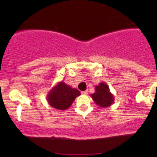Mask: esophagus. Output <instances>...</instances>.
Masks as SVG:
<instances>
[{
    "label": "esophagus",
    "mask_w": 157,
    "mask_h": 157,
    "mask_svg": "<svg viewBox=\"0 0 157 157\" xmlns=\"http://www.w3.org/2000/svg\"><path fill=\"white\" fill-rule=\"evenodd\" d=\"M82 94H84V95H86L88 94V91H82Z\"/></svg>",
    "instance_id": "34e87169"
}]
</instances>
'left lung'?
I'll return each instance as SVG.
<instances>
[{
  "label": "left lung",
  "mask_w": 157,
  "mask_h": 157,
  "mask_svg": "<svg viewBox=\"0 0 157 157\" xmlns=\"http://www.w3.org/2000/svg\"><path fill=\"white\" fill-rule=\"evenodd\" d=\"M94 102L102 108L109 107L114 101V96L110 91L107 83L102 82L95 86V92L91 94Z\"/></svg>",
  "instance_id": "1"
}]
</instances>
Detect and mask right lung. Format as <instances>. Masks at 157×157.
I'll use <instances>...</instances> for the list:
<instances>
[{"mask_svg":"<svg viewBox=\"0 0 157 157\" xmlns=\"http://www.w3.org/2000/svg\"><path fill=\"white\" fill-rule=\"evenodd\" d=\"M80 92L76 89L68 86L63 82H59L48 91L46 100L52 108L60 111H65L73 103Z\"/></svg>","mask_w":157,"mask_h":157,"instance_id":"add662e5","label":"right lung"}]
</instances>
